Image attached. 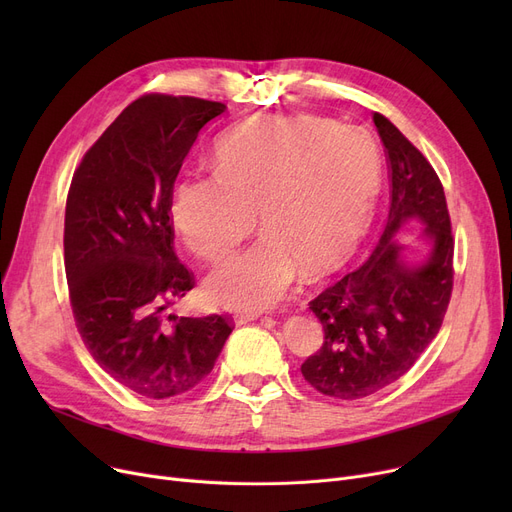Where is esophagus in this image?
<instances>
[{
    "label": "esophagus",
    "instance_id": "1",
    "mask_svg": "<svg viewBox=\"0 0 512 512\" xmlns=\"http://www.w3.org/2000/svg\"><path fill=\"white\" fill-rule=\"evenodd\" d=\"M259 319V313H240L234 317L236 324H249V321H255Z\"/></svg>",
    "mask_w": 512,
    "mask_h": 512
}]
</instances>
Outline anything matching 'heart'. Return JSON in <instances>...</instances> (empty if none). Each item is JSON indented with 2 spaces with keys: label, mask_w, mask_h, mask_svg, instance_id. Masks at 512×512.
I'll return each instance as SVG.
<instances>
[{
  "label": "heart",
  "mask_w": 512,
  "mask_h": 512,
  "mask_svg": "<svg viewBox=\"0 0 512 512\" xmlns=\"http://www.w3.org/2000/svg\"><path fill=\"white\" fill-rule=\"evenodd\" d=\"M380 188V149L359 126L319 116H257L215 143L213 172L184 174L170 222L197 257H226L253 228L263 238L220 263L205 297L226 309L278 305L301 278L353 253Z\"/></svg>",
  "instance_id": "b5f03b06"
}]
</instances>
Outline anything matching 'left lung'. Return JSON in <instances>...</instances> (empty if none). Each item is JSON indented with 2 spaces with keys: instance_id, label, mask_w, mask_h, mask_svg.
Returning a JSON list of instances; mask_svg holds the SVG:
<instances>
[{
  "instance_id": "1",
  "label": "left lung",
  "mask_w": 512,
  "mask_h": 512,
  "mask_svg": "<svg viewBox=\"0 0 512 512\" xmlns=\"http://www.w3.org/2000/svg\"><path fill=\"white\" fill-rule=\"evenodd\" d=\"M390 172L384 234L359 270L326 288L309 309L324 326V346L303 365L321 394L357 400L405 375L440 332L452 292L454 240L444 188L421 151L388 118L373 114ZM409 221L424 224L430 253L409 262L395 238Z\"/></svg>"
}]
</instances>
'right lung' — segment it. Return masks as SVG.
<instances>
[{
  "label": "right lung",
  "mask_w": 512,
  "mask_h": 512,
  "mask_svg": "<svg viewBox=\"0 0 512 512\" xmlns=\"http://www.w3.org/2000/svg\"><path fill=\"white\" fill-rule=\"evenodd\" d=\"M224 112L218 101L145 95L72 176L64 263L78 334L105 373L147 398L201 384L232 332L224 315H164L195 286L174 253L172 188L199 130Z\"/></svg>",
  "instance_id": "1"
}]
</instances>
